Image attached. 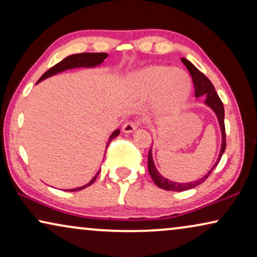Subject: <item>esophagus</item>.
<instances>
[{
	"label": "esophagus",
	"mask_w": 257,
	"mask_h": 257,
	"mask_svg": "<svg viewBox=\"0 0 257 257\" xmlns=\"http://www.w3.org/2000/svg\"><path fill=\"white\" fill-rule=\"evenodd\" d=\"M137 125L136 122H133V121H128V122H126V124H124V126H122V132H125V133H132L133 131H136V128H137Z\"/></svg>",
	"instance_id": "1"
}]
</instances>
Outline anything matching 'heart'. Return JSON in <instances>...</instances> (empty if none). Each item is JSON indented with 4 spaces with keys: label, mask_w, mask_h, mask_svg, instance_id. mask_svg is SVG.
Returning a JSON list of instances; mask_svg holds the SVG:
<instances>
[{
    "label": "heart",
    "mask_w": 257,
    "mask_h": 257,
    "mask_svg": "<svg viewBox=\"0 0 257 257\" xmlns=\"http://www.w3.org/2000/svg\"><path fill=\"white\" fill-rule=\"evenodd\" d=\"M136 96L151 98L157 96L156 106L160 112L173 111L187 99L189 79L184 72L171 66L154 65L132 76L130 80Z\"/></svg>",
    "instance_id": "obj_1"
}]
</instances>
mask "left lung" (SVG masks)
Wrapping results in <instances>:
<instances>
[{
	"instance_id": "8db88e82",
	"label": "left lung",
	"mask_w": 257,
	"mask_h": 257,
	"mask_svg": "<svg viewBox=\"0 0 257 257\" xmlns=\"http://www.w3.org/2000/svg\"><path fill=\"white\" fill-rule=\"evenodd\" d=\"M181 62L184 63V64L186 65V68L188 69L189 73H191L192 79H193V84H194V87H195V97L199 98L201 96H205L206 97L205 103L208 105V106L212 108L214 112H215L217 120H219V124H220L221 135H222V143H221V150H220L219 158H217L216 163L213 165V167L210 168V170L207 172V173L203 175L202 178H200L199 180H195V181H192V182H186V184H185V182H184V184H180V182H174V181L168 180V179H166V178H164L163 175H161L159 172L157 171L156 166H154L153 158H152V150L150 149L149 161H147V164H149V172H150L151 177H152V179H153L154 184H156L158 187L166 189V191H173V192L187 191V189L194 188V187H196V186H199L200 184H202L203 181H206V179L209 177L214 168H215L217 166V164L220 163L221 157H222L224 150H226L224 108H223V104H222V101H221L220 97L217 96L215 87H214L212 82H210V80L207 78V77L203 75V73L200 71V70L196 69L191 62L187 61L186 58H181Z\"/></svg>"
}]
</instances>
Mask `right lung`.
I'll list each match as a JSON object with an SVG mask.
<instances>
[{
  "instance_id": "add662e5",
  "label": "right lung",
  "mask_w": 257,
  "mask_h": 257,
  "mask_svg": "<svg viewBox=\"0 0 257 257\" xmlns=\"http://www.w3.org/2000/svg\"><path fill=\"white\" fill-rule=\"evenodd\" d=\"M107 56L108 55L105 54V52H83V54H76V55L68 56V57L63 59V61H61L59 63H57L56 65L52 66V68L49 69L47 72L43 73V76H42L41 78L38 79L37 83L42 82V80L48 78V77L54 76V75H56V73L65 71V70H69V69H73V68H93V66H97V65L101 64V63L104 62V59L106 58ZM119 133H120L119 130H115V131L112 133L110 139H108V142H107L106 147L108 146V144H110L111 140L115 138V137H117ZM98 173H99V172H98ZM98 173L94 175L92 179H91V181L89 182V184L84 185V186H82V187L75 188V189H68V191H70V192L80 191V189H83V188L87 187V186L92 185L94 180H96Z\"/></svg>"
}]
</instances>
